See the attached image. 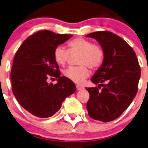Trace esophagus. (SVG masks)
<instances>
[{"label": "esophagus", "instance_id": "esophagus-1", "mask_svg": "<svg viewBox=\"0 0 148 148\" xmlns=\"http://www.w3.org/2000/svg\"><path fill=\"white\" fill-rule=\"evenodd\" d=\"M76 88H77V90H81L84 89L83 87H82V86H79V85H77L76 86Z\"/></svg>", "mask_w": 148, "mask_h": 148}]
</instances>
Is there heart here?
I'll use <instances>...</instances> for the list:
<instances>
[{"label": "heart", "mask_w": 148, "mask_h": 148, "mask_svg": "<svg viewBox=\"0 0 148 148\" xmlns=\"http://www.w3.org/2000/svg\"><path fill=\"white\" fill-rule=\"evenodd\" d=\"M69 50L63 46H58L55 49L53 56L58 64L64 66L69 58L70 52L79 53L78 57V66H71L64 71L66 77L76 84H82L90 75L89 69H97L102 64L104 60V51L101 46L92 43L89 40L84 38H77L68 43Z\"/></svg>", "instance_id": "b5f03b06"}]
</instances>
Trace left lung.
<instances>
[{
	"instance_id": "8db88e82",
	"label": "left lung",
	"mask_w": 148,
	"mask_h": 148,
	"mask_svg": "<svg viewBox=\"0 0 148 148\" xmlns=\"http://www.w3.org/2000/svg\"><path fill=\"white\" fill-rule=\"evenodd\" d=\"M86 36L97 40L104 51L103 64L91 78L98 86L86 88L90 94L88 115L94 120L110 122L122 115L137 95L141 69L135 52L120 36L109 31Z\"/></svg>"
}]
</instances>
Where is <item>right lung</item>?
I'll list each match as a JSON object with an SVG mask.
<instances>
[{"label": "right lung", "mask_w": 148, "mask_h": 148, "mask_svg": "<svg viewBox=\"0 0 148 148\" xmlns=\"http://www.w3.org/2000/svg\"><path fill=\"white\" fill-rule=\"evenodd\" d=\"M71 36L40 30L25 40L15 53L10 75L13 93L21 106L34 116H52L76 90L71 80L60 77L53 56L55 49ZM52 76L58 78L57 84L47 82Z\"/></svg>", "instance_id": "right-lung-1"}]
</instances>
